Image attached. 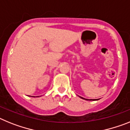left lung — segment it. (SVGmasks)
<instances>
[{
	"instance_id": "1",
	"label": "left lung",
	"mask_w": 130,
	"mask_h": 130,
	"mask_svg": "<svg viewBox=\"0 0 130 130\" xmlns=\"http://www.w3.org/2000/svg\"><path fill=\"white\" fill-rule=\"evenodd\" d=\"M80 98H82V99H84V98H82V97H80ZM86 100H88V99H86ZM92 100H93V101H95V100H98V99H90V101H92Z\"/></svg>"
}]
</instances>
